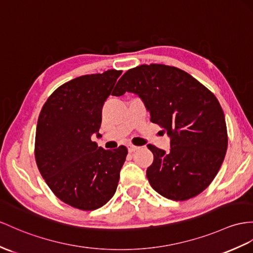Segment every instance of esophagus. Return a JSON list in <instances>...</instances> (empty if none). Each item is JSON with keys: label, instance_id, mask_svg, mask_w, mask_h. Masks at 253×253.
<instances>
[{"label": "esophagus", "instance_id": "obj_1", "mask_svg": "<svg viewBox=\"0 0 253 253\" xmlns=\"http://www.w3.org/2000/svg\"><path fill=\"white\" fill-rule=\"evenodd\" d=\"M127 149H128V152H135L136 150H138L139 149V147H137V146H134V145H132V144H128L127 145Z\"/></svg>", "mask_w": 253, "mask_h": 253}]
</instances>
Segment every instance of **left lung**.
<instances>
[{
  "instance_id": "left-lung-1",
  "label": "left lung",
  "mask_w": 253,
  "mask_h": 253,
  "mask_svg": "<svg viewBox=\"0 0 253 253\" xmlns=\"http://www.w3.org/2000/svg\"><path fill=\"white\" fill-rule=\"evenodd\" d=\"M113 95L136 93L170 137L165 152L148 145L153 162L147 169L150 186L173 201H187L211 183L227 148L224 113L204 84L178 67L143 64L125 73Z\"/></svg>"
}]
</instances>
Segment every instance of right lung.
Instances as JSON below:
<instances>
[{"label": "right lung", "mask_w": 253, "mask_h": 253, "mask_svg": "<svg viewBox=\"0 0 253 253\" xmlns=\"http://www.w3.org/2000/svg\"><path fill=\"white\" fill-rule=\"evenodd\" d=\"M121 73L70 80L52 92L39 116L34 155L40 173L59 200L80 211H94L113 198L127 155L126 146L105 150L91 139Z\"/></svg>", "instance_id": "right-lung-1"}]
</instances>
